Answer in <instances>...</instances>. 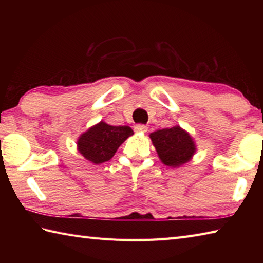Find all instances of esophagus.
<instances>
[{
	"instance_id": "esophagus-1",
	"label": "esophagus",
	"mask_w": 263,
	"mask_h": 263,
	"mask_svg": "<svg viewBox=\"0 0 263 263\" xmlns=\"http://www.w3.org/2000/svg\"><path fill=\"white\" fill-rule=\"evenodd\" d=\"M135 131L136 132H142V133H144V132L148 131V126L144 125V124H137L135 126Z\"/></svg>"
}]
</instances>
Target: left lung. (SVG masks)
<instances>
[{"label": "left lung", "instance_id": "obj_1", "mask_svg": "<svg viewBox=\"0 0 263 263\" xmlns=\"http://www.w3.org/2000/svg\"><path fill=\"white\" fill-rule=\"evenodd\" d=\"M150 138L160 160L167 166L178 167L186 163L195 152L192 138L180 126L153 132Z\"/></svg>", "mask_w": 263, "mask_h": 263}]
</instances>
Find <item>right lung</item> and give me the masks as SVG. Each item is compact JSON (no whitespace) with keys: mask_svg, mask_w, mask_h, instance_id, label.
Listing matches in <instances>:
<instances>
[{"mask_svg":"<svg viewBox=\"0 0 263 263\" xmlns=\"http://www.w3.org/2000/svg\"><path fill=\"white\" fill-rule=\"evenodd\" d=\"M132 135L130 126H113L100 122L79 138L78 150L93 164H102L113 157L121 144Z\"/></svg>","mask_w":263,"mask_h":263,"instance_id":"right-lung-1","label":"right lung"}]
</instances>
